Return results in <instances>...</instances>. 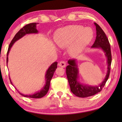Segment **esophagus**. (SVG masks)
Wrapping results in <instances>:
<instances>
[{"label": "esophagus", "mask_w": 122, "mask_h": 122, "mask_svg": "<svg viewBox=\"0 0 122 122\" xmlns=\"http://www.w3.org/2000/svg\"><path fill=\"white\" fill-rule=\"evenodd\" d=\"M58 66H61V67L65 68L66 66V63L64 61H60L59 63H58Z\"/></svg>", "instance_id": "1"}]
</instances>
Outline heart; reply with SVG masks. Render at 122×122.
Listing matches in <instances>:
<instances>
[{"label": "heart", "instance_id": "obj_1", "mask_svg": "<svg viewBox=\"0 0 122 122\" xmlns=\"http://www.w3.org/2000/svg\"><path fill=\"white\" fill-rule=\"evenodd\" d=\"M93 38V31L90 28L79 25H71L61 28L55 33L54 43L61 48L69 47L71 55H77L83 51Z\"/></svg>", "mask_w": 122, "mask_h": 122}]
</instances>
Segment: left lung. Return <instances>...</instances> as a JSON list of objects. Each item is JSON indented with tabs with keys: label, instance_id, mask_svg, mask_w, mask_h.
<instances>
[{
	"label": "left lung",
	"instance_id": "1",
	"mask_svg": "<svg viewBox=\"0 0 122 122\" xmlns=\"http://www.w3.org/2000/svg\"><path fill=\"white\" fill-rule=\"evenodd\" d=\"M96 26L97 36L94 43L92 46V48L101 49L105 53L107 63V72L102 82L97 86L83 84L79 81V69L76 59H69L68 61L69 65L66 68V74L69 82L71 91L78 97L86 98L97 94L102 90L109 78L112 63L111 46L106 34L98 24L94 23Z\"/></svg>",
	"mask_w": 122,
	"mask_h": 122
}]
</instances>
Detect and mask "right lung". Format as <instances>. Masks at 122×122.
Listing matches in <instances>:
<instances>
[{"label": "right lung", "instance_id": "right-lung-1", "mask_svg": "<svg viewBox=\"0 0 122 122\" xmlns=\"http://www.w3.org/2000/svg\"><path fill=\"white\" fill-rule=\"evenodd\" d=\"M38 23H30L26 25H25L24 27H23L18 32L15 34V36H14V37L13 38V39L11 41V43H10L9 48L8 49V52H7V56H6V64H7L8 66V54L9 53V51H10L11 48L12 47L13 45L14 44V43L16 41L20 39L22 37H23L24 36H25L26 34H36L38 33V30L36 29V24ZM57 64L58 63L56 61L54 62L53 64L51 65V66H49L47 71H46V74L45 75V79H46V84L44 85V86H43L42 89H41L40 91H38L37 92L33 94H29V95H24L23 94H21V93H19L21 96L25 97H29L31 98H42L43 97L46 96V93H48V91L49 89V86H50V83H51V81L52 78L54 73L55 72L56 68H57ZM10 81L11 84L13 85V83L11 82L10 78Z\"/></svg>", "mask_w": 122, "mask_h": 122}]
</instances>
